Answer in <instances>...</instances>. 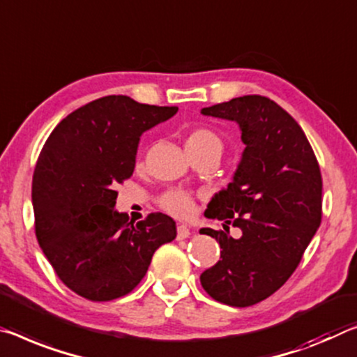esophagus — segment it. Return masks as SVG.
Wrapping results in <instances>:
<instances>
[{"instance_id":"34e87169","label":"esophagus","mask_w":357,"mask_h":357,"mask_svg":"<svg viewBox=\"0 0 357 357\" xmlns=\"http://www.w3.org/2000/svg\"><path fill=\"white\" fill-rule=\"evenodd\" d=\"M189 235H190V229L188 227V225H178V238L179 240L188 238Z\"/></svg>"}]
</instances>
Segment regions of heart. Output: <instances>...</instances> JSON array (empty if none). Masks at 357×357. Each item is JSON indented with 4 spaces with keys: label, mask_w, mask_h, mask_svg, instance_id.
<instances>
[{
    "label": "heart",
    "mask_w": 357,
    "mask_h": 357,
    "mask_svg": "<svg viewBox=\"0 0 357 357\" xmlns=\"http://www.w3.org/2000/svg\"><path fill=\"white\" fill-rule=\"evenodd\" d=\"M185 148L189 152L205 151V149H218L222 151V141L208 127H195L189 130L185 137ZM158 206L163 211L176 218H189L195 211V202L189 192L181 189H169L158 197Z\"/></svg>",
    "instance_id": "1"
}]
</instances>
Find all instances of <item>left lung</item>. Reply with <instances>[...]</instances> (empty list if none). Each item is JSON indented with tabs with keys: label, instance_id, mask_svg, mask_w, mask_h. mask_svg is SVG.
<instances>
[{
	"label": "left lung",
	"instance_id": "obj_1",
	"mask_svg": "<svg viewBox=\"0 0 357 357\" xmlns=\"http://www.w3.org/2000/svg\"><path fill=\"white\" fill-rule=\"evenodd\" d=\"M202 114L234 121L245 143L229 183L208 203L205 216L241 229H202L216 238L220 260L200 276L214 301L251 307L276 292L301 264L322 216L319 163L301 126L273 100L245 95L203 107Z\"/></svg>",
	"mask_w": 357,
	"mask_h": 357
}]
</instances>
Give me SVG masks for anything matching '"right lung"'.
<instances>
[{
  "label": "right lung",
  "mask_w": 357,
  "mask_h": 357,
  "mask_svg": "<svg viewBox=\"0 0 357 357\" xmlns=\"http://www.w3.org/2000/svg\"><path fill=\"white\" fill-rule=\"evenodd\" d=\"M176 111L109 95L73 111L49 135L33 174L35 231L56 276L77 296H127L157 248L176 238L167 214L135 224L114 209L117 184L133 174L139 137Z\"/></svg>",
  "instance_id": "right-lung-1"
}]
</instances>
